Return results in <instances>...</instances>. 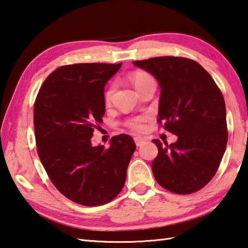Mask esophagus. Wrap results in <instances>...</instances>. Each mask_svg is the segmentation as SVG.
Wrapping results in <instances>:
<instances>
[{"label":"esophagus","instance_id":"1","mask_svg":"<svg viewBox=\"0 0 248 248\" xmlns=\"http://www.w3.org/2000/svg\"><path fill=\"white\" fill-rule=\"evenodd\" d=\"M134 142H136V145H137V146H142L143 144L145 143V139L137 137V138H134Z\"/></svg>","mask_w":248,"mask_h":248}]
</instances>
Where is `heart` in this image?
I'll list each match as a JSON object with an SVG mask.
<instances>
[{"mask_svg":"<svg viewBox=\"0 0 248 248\" xmlns=\"http://www.w3.org/2000/svg\"><path fill=\"white\" fill-rule=\"evenodd\" d=\"M129 79L134 85V88L138 90V92H140L142 89L145 88L148 83H151L154 81L152 76L150 74L145 73V71H134L133 74L130 75ZM114 91H115V84H111L105 94V100L107 102L110 101L112 94H114ZM143 123H144V118H142V117L133 118L129 121V127L132 130H134V131H142L144 129Z\"/></svg>","mask_w":248,"mask_h":248,"instance_id":"b5f03b06","label":"heart"}]
</instances>
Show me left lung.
<instances>
[{"label":"left lung","mask_w":248,"mask_h":248,"mask_svg":"<svg viewBox=\"0 0 248 248\" xmlns=\"http://www.w3.org/2000/svg\"><path fill=\"white\" fill-rule=\"evenodd\" d=\"M133 65L158 81V123L178 137L170 145L153 140L158 148L152 164L156 181L177 194L201 190L213 179L227 147L221 91L199 62L188 58L153 57Z\"/></svg>","instance_id":"8db88e82"}]
</instances>
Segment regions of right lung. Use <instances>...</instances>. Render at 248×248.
<instances>
[{
  "label": "right lung",
  "mask_w": 248,
  "mask_h": 248,
  "mask_svg": "<svg viewBox=\"0 0 248 248\" xmlns=\"http://www.w3.org/2000/svg\"><path fill=\"white\" fill-rule=\"evenodd\" d=\"M121 64L62 66L40 88L33 124L40 160L54 186L67 199L100 206L123 190L136 151L128 134L110 145L93 146V131L105 114L104 87Z\"/></svg>",
  "instance_id": "right-lung-1"
}]
</instances>
